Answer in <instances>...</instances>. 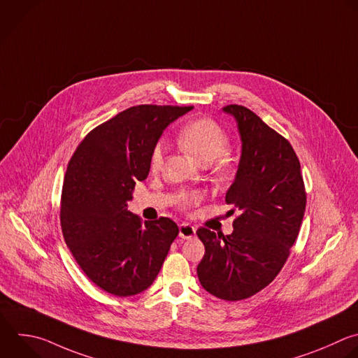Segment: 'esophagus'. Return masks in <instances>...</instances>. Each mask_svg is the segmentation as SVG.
I'll use <instances>...</instances> for the list:
<instances>
[{
  "label": "esophagus",
  "mask_w": 358,
  "mask_h": 358,
  "mask_svg": "<svg viewBox=\"0 0 358 358\" xmlns=\"http://www.w3.org/2000/svg\"><path fill=\"white\" fill-rule=\"evenodd\" d=\"M195 231H196V229L194 226H191L189 223H181L178 234L181 239H191V237L195 236Z\"/></svg>",
  "instance_id": "obj_1"
}]
</instances>
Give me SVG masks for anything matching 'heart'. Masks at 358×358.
<instances>
[{
  "mask_svg": "<svg viewBox=\"0 0 358 358\" xmlns=\"http://www.w3.org/2000/svg\"><path fill=\"white\" fill-rule=\"evenodd\" d=\"M178 146L196 163L208 166L215 163L213 174L219 180H224L234 169V160L224 153L229 146L226 131L210 117H198L184 125L177 135ZM164 162V145L157 143L152 153L150 166L153 171H159ZM201 195L198 192H185L180 196V206L188 209L198 203Z\"/></svg>",
  "mask_w": 358,
  "mask_h": 358,
  "instance_id": "1",
  "label": "heart"
}]
</instances>
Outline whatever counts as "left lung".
Instances as JSON below:
<instances>
[{"label":"left lung","mask_w":358,"mask_h":358,"mask_svg":"<svg viewBox=\"0 0 358 358\" xmlns=\"http://www.w3.org/2000/svg\"><path fill=\"white\" fill-rule=\"evenodd\" d=\"M242 139V156L226 203L239 208L230 234L196 230L205 256L201 285L216 298L242 301L266 288L284 267L306 206L299 160L291 143L249 108L226 105Z\"/></svg>","instance_id":"1"}]
</instances>
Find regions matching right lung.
<instances>
[{"label":"right lung","instance_id":"add662e5","mask_svg":"<svg viewBox=\"0 0 358 358\" xmlns=\"http://www.w3.org/2000/svg\"><path fill=\"white\" fill-rule=\"evenodd\" d=\"M192 106H131L92 129L64 176L60 223L67 248L101 289L132 296L156 280L178 226L170 217L142 223L128 210L148 178L163 131Z\"/></svg>","mask_w":358,"mask_h":358}]
</instances>
